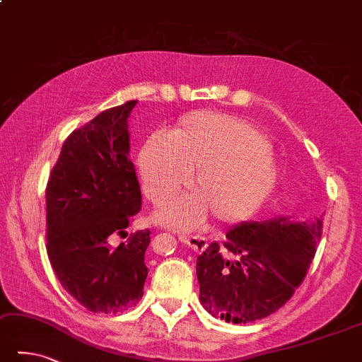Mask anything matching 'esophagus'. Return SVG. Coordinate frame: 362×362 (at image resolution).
<instances>
[{
    "mask_svg": "<svg viewBox=\"0 0 362 362\" xmlns=\"http://www.w3.org/2000/svg\"><path fill=\"white\" fill-rule=\"evenodd\" d=\"M180 241L187 244L190 249L195 252H203L208 247V240L204 236H186V235H180Z\"/></svg>",
    "mask_w": 362,
    "mask_h": 362,
    "instance_id": "34e87169",
    "label": "esophagus"
}]
</instances>
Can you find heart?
<instances>
[{"label":"heart","mask_w":362,"mask_h":362,"mask_svg":"<svg viewBox=\"0 0 362 362\" xmlns=\"http://www.w3.org/2000/svg\"><path fill=\"white\" fill-rule=\"evenodd\" d=\"M139 172L156 204L172 199L194 172L195 194L178 197L158 214L162 223L180 230L200 223L208 211L223 223L247 219L277 178L262 129L236 115L211 110L184 115L170 135H149L140 149Z\"/></svg>","instance_id":"1"}]
</instances>
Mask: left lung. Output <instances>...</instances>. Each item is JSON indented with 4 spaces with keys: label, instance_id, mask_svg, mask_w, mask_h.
<instances>
[{
    "label": "left lung",
    "instance_id": "left-lung-1",
    "mask_svg": "<svg viewBox=\"0 0 362 362\" xmlns=\"http://www.w3.org/2000/svg\"><path fill=\"white\" fill-rule=\"evenodd\" d=\"M322 228V219L279 217L228 230L222 244L211 243L197 258L202 305L236 325L277 312L308 274Z\"/></svg>",
    "mask_w": 362,
    "mask_h": 362
}]
</instances>
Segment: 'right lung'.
<instances>
[{
	"instance_id": "obj_1",
	"label": "right lung",
	"mask_w": 362,
	"mask_h": 362,
	"mask_svg": "<svg viewBox=\"0 0 362 362\" xmlns=\"http://www.w3.org/2000/svg\"><path fill=\"white\" fill-rule=\"evenodd\" d=\"M137 100L108 108L66 139L45 189L47 254L59 284L94 313H119L143 296L151 231L127 236L141 209L129 159L127 118Z\"/></svg>"
}]
</instances>
